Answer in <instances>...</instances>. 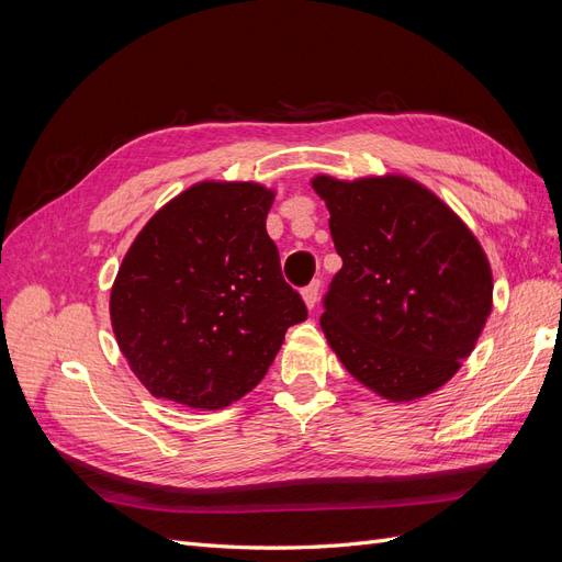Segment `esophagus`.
I'll return each instance as SVG.
<instances>
[{
	"instance_id": "obj_1",
	"label": "esophagus",
	"mask_w": 562,
	"mask_h": 562,
	"mask_svg": "<svg viewBox=\"0 0 562 562\" xmlns=\"http://www.w3.org/2000/svg\"><path fill=\"white\" fill-rule=\"evenodd\" d=\"M318 295H321V281H318V279H316V281H312L310 285H304L302 297H304V302H307V307H310V310H314V307H316Z\"/></svg>"
}]
</instances>
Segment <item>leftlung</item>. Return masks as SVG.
Wrapping results in <instances>:
<instances>
[{"label":"left lung","mask_w":562,"mask_h":562,"mask_svg":"<svg viewBox=\"0 0 562 562\" xmlns=\"http://www.w3.org/2000/svg\"><path fill=\"white\" fill-rule=\"evenodd\" d=\"M342 269L323 295L321 328L351 375L391 401L446 384L492 310L483 248L443 201L389 176H318Z\"/></svg>","instance_id":"8db88e82"}]
</instances>
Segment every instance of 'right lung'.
Here are the masks:
<instances>
[{
	"mask_svg": "<svg viewBox=\"0 0 562 562\" xmlns=\"http://www.w3.org/2000/svg\"><path fill=\"white\" fill-rule=\"evenodd\" d=\"M274 194L201 182L149 220L112 285L119 349L151 396L217 411L258 384L307 318L265 220Z\"/></svg>",
	"mask_w": 562,
	"mask_h": 562,
	"instance_id": "right-lung-1",
	"label": "right lung"
}]
</instances>
